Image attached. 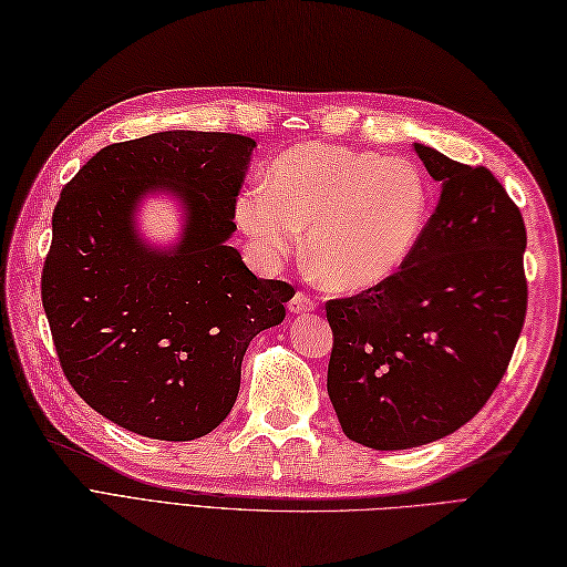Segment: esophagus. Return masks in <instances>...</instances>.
Segmentation results:
<instances>
[{
    "label": "esophagus",
    "instance_id": "34e87169",
    "mask_svg": "<svg viewBox=\"0 0 567 567\" xmlns=\"http://www.w3.org/2000/svg\"><path fill=\"white\" fill-rule=\"evenodd\" d=\"M317 308V300L310 298L308 293H302V290H298V293L290 298L288 302V310L293 315H302V312H312Z\"/></svg>",
    "mask_w": 567,
    "mask_h": 567
}]
</instances>
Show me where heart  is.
Returning <instances> with one entry per match:
<instances>
[{"label":"heart","mask_w":567,"mask_h":567,"mask_svg":"<svg viewBox=\"0 0 567 567\" xmlns=\"http://www.w3.org/2000/svg\"><path fill=\"white\" fill-rule=\"evenodd\" d=\"M430 200V183L408 159L305 143L271 162L267 183L238 195L236 217L269 262L293 252L308 226V257L324 284L362 290L415 250Z\"/></svg>","instance_id":"b5f03b06"}]
</instances>
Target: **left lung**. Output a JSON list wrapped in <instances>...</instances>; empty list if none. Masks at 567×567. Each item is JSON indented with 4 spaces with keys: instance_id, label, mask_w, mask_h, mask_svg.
Wrapping results in <instances>:
<instances>
[{
    "instance_id": "8db88e82",
    "label": "left lung",
    "mask_w": 567,
    "mask_h": 567,
    "mask_svg": "<svg viewBox=\"0 0 567 567\" xmlns=\"http://www.w3.org/2000/svg\"><path fill=\"white\" fill-rule=\"evenodd\" d=\"M441 183L415 250L386 281L327 302V391L341 430L403 451L461 430L508 370L527 312L523 214L486 166L415 143Z\"/></svg>"
}]
</instances>
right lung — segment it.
Here are the masks:
<instances>
[{"mask_svg":"<svg viewBox=\"0 0 567 567\" xmlns=\"http://www.w3.org/2000/svg\"><path fill=\"white\" fill-rule=\"evenodd\" d=\"M255 141L164 131L102 147L52 214L42 308L69 384L124 430L193 441L231 412L240 362L277 327L296 288L257 279L226 240ZM162 187L187 203L172 251L134 234L140 197Z\"/></svg>","mask_w":567,"mask_h":567,"instance_id":"add662e5","label":"right lung"}]
</instances>
